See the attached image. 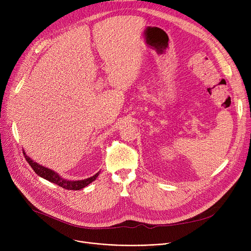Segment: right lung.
<instances>
[{
	"mask_svg": "<svg viewBox=\"0 0 251 251\" xmlns=\"http://www.w3.org/2000/svg\"><path fill=\"white\" fill-rule=\"evenodd\" d=\"M24 154H25V152H24ZM25 159H26V161H27V163L30 165V167L33 169V171L38 176H41V177L47 179L48 181H50L51 183L57 184V185H59L60 187L65 188V189H68V190H79V189L84 188L85 186L88 185V184H90L92 181H95L97 179V177L99 176V174H100V173H97L96 175H94L92 177L84 179V180L69 181V180H66V179H63L62 177H60L52 170L45 168V167H43L41 165H38L37 163L33 162L30 159V157H28L27 155H25Z\"/></svg>",
	"mask_w": 251,
	"mask_h": 251,
	"instance_id": "right-lung-1",
	"label": "right lung"
}]
</instances>
